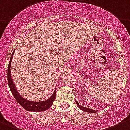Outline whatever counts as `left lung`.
Instances as JSON below:
<instances>
[{
	"instance_id": "1",
	"label": "left lung",
	"mask_w": 130,
	"mask_h": 130,
	"mask_svg": "<svg viewBox=\"0 0 130 130\" xmlns=\"http://www.w3.org/2000/svg\"><path fill=\"white\" fill-rule=\"evenodd\" d=\"M76 104H77V105L78 106L79 108H80V109L82 110L86 111V112H89V113H95V112H96V111L94 110L90 109V108H86V107H83V106L80 105H79L78 103V102H77V101H76Z\"/></svg>"
}]
</instances>
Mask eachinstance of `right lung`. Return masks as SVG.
<instances>
[{
    "instance_id": "right-lung-1",
    "label": "right lung",
    "mask_w": 130,
    "mask_h": 130,
    "mask_svg": "<svg viewBox=\"0 0 130 130\" xmlns=\"http://www.w3.org/2000/svg\"><path fill=\"white\" fill-rule=\"evenodd\" d=\"M14 53V50L13 51L12 56L11 57L9 63L8 68H7V82L10 88L11 91L13 94L14 98L17 100L18 103L23 107L24 109L27 110L28 111H31V112H41V111H44L48 109L52 105L54 101L55 98L56 96V90L55 89L54 92L53 93L52 96L48 100L43 101H37V102H34V101H30L29 100H27L23 98L22 96H21L18 92L17 90L16 89V87L13 84V79L11 78V64L12 58H13V55Z\"/></svg>"
}]
</instances>
